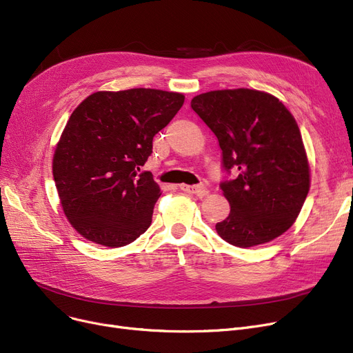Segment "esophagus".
I'll use <instances>...</instances> for the list:
<instances>
[{
    "label": "esophagus",
    "mask_w": 353,
    "mask_h": 353,
    "mask_svg": "<svg viewBox=\"0 0 353 353\" xmlns=\"http://www.w3.org/2000/svg\"><path fill=\"white\" fill-rule=\"evenodd\" d=\"M180 190L186 192L189 194H197V196H206L209 193L205 186H188V184H180Z\"/></svg>",
    "instance_id": "obj_1"
}]
</instances>
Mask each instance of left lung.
Returning a JSON list of instances; mask_svg holds the SVG:
<instances>
[{
	"mask_svg": "<svg viewBox=\"0 0 353 353\" xmlns=\"http://www.w3.org/2000/svg\"><path fill=\"white\" fill-rule=\"evenodd\" d=\"M214 133L223 169L237 177L220 183L230 205L217 234L237 248L268 243L299 216L310 188L301 130L290 111L265 91L216 90L192 100Z\"/></svg>",
	"mask_w": 353,
	"mask_h": 353,
	"instance_id": "1",
	"label": "left lung"
}]
</instances>
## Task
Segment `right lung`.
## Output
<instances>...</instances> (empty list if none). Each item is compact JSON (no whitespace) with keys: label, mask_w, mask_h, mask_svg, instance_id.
<instances>
[{"label":"right lung","mask_w":353,"mask_h":353,"mask_svg":"<svg viewBox=\"0 0 353 353\" xmlns=\"http://www.w3.org/2000/svg\"><path fill=\"white\" fill-rule=\"evenodd\" d=\"M183 103L180 92L132 88L92 92L72 111L52 176L64 214L83 237L121 248L152 225L161 193L150 172H139Z\"/></svg>","instance_id":"1"}]
</instances>
